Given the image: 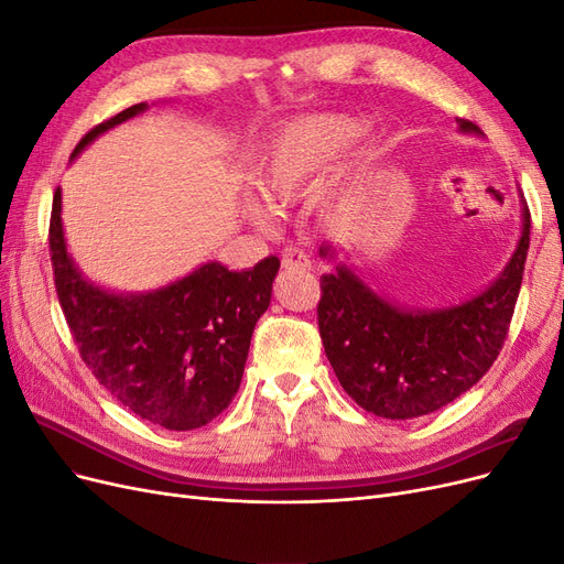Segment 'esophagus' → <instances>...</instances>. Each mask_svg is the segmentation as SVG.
<instances>
[{"label": "esophagus", "instance_id": "esophagus-1", "mask_svg": "<svg viewBox=\"0 0 564 564\" xmlns=\"http://www.w3.org/2000/svg\"><path fill=\"white\" fill-rule=\"evenodd\" d=\"M282 265L284 268H296V270H313V261L308 259V253L296 247H286L280 253Z\"/></svg>", "mask_w": 564, "mask_h": 564}]
</instances>
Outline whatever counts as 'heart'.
<instances>
[{
	"instance_id": "obj_1",
	"label": "heart",
	"mask_w": 564,
	"mask_h": 564,
	"mask_svg": "<svg viewBox=\"0 0 564 564\" xmlns=\"http://www.w3.org/2000/svg\"><path fill=\"white\" fill-rule=\"evenodd\" d=\"M362 133V122L346 115H313L278 133L256 162L251 181L268 202L292 204L315 191L348 143ZM256 226H270L272 212L259 199L245 202Z\"/></svg>"
}]
</instances>
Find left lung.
<instances>
[{
  "instance_id": "1",
  "label": "left lung",
  "mask_w": 564,
  "mask_h": 564,
  "mask_svg": "<svg viewBox=\"0 0 564 564\" xmlns=\"http://www.w3.org/2000/svg\"><path fill=\"white\" fill-rule=\"evenodd\" d=\"M458 131L485 135L468 119H458ZM520 204V240L508 263L485 289L458 303L406 308L348 263H336L319 278L322 346L338 383L362 409L392 421L425 416L485 377L503 346L522 284L529 249L522 193ZM336 256L332 242L319 247V259L336 261Z\"/></svg>"
}]
</instances>
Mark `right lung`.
I'll list each match as a JSON object with an SVG mask.
<instances>
[{"label":"right lung","instance_id":"obj_1","mask_svg":"<svg viewBox=\"0 0 564 564\" xmlns=\"http://www.w3.org/2000/svg\"><path fill=\"white\" fill-rule=\"evenodd\" d=\"M148 110L131 106L91 129L73 160L100 133ZM61 187L51 209L56 292L82 360L129 412L166 431H195L216 419L240 388L256 322L268 311L278 256L228 270L207 261L150 292H115L84 275L67 249Z\"/></svg>","mask_w":564,"mask_h":564}]
</instances>
